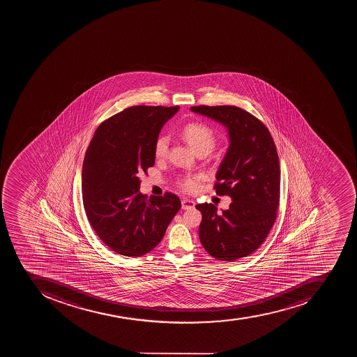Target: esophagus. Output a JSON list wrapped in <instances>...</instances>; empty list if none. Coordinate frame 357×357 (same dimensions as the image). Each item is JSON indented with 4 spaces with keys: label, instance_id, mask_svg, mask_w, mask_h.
Segmentation results:
<instances>
[{
    "label": "esophagus",
    "instance_id": "obj_1",
    "mask_svg": "<svg viewBox=\"0 0 357 357\" xmlns=\"http://www.w3.org/2000/svg\"><path fill=\"white\" fill-rule=\"evenodd\" d=\"M195 206V202L192 199H182V208L183 210H191Z\"/></svg>",
    "mask_w": 357,
    "mask_h": 357
}]
</instances>
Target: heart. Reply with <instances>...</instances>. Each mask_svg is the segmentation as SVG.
Instances as JSON below:
<instances>
[{
    "label": "heart",
    "instance_id": "heart-1",
    "mask_svg": "<svg viewBox=\"0 0 357 357\" xmlns=\"http://www.w3.org/2000/svg\"><path fill=\"white\" fill-rule=\"evenodd\" d=\"M184 141L199 154V153H210L215 145V137L208 126L202 124H188L182 130ZM169 139L166 136L158 138L155 143V156L158 158H166L169 154ZM201 176H184L178 182V186L183 191L193 193L199 188V181Z\"/></svg>",
    "mask_w": 357,
    "mask_h": 357
}]
</instances>
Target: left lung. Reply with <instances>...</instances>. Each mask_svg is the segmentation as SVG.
<instances>
[{"label":"left lung","instance_id":"1","mask_svg":"<svg viewBox=\"0 0 357 357\" xmlns=\"http://www.w3.org/2000/svg\"><path fill=\"white\" fill-rule=\"evenodd\" d=\"M225 127L229 147L216 172V193L232 199L227 210L202 203L199 227L206 252L221 261H233L257 250L267 238L277 216L280 167L267 127L236 106L192 107Z\"/></svg>","mask_w":357,"mask_h":357}]
</instances>
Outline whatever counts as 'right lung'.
<instances>
[{"label":"right lung","instance_id":"right-lung-1","mask_svg":"<svg viewBox=\"0 0 357 357\" xmlns=\"http://www.w3.org/2000/svg\"><path fill=\"white\" fill-rule=\"evenodd\" d=\"M180 107L132 106L99 125L84 155L82 192L89 223L107 247L141 257L163 239L181 208L173 193L147 197L141 175L155 164V143Z\"/></svg>","mask_w":357,"mask_h":357}]
</instances>
